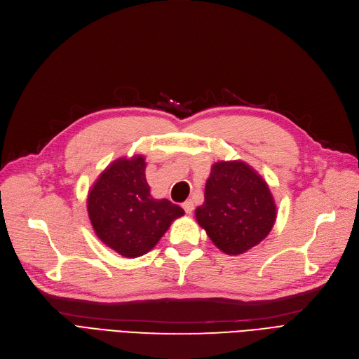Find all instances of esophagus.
<instances>
[{"label": "esophagus", "mask_w": 359, "mask_h": 359, "mask_svg": "<svg viewBox=\"0 0 359 359\" xmlns=\"http://www.w3.org/2000/svg\"><path fill=\"white\" fill-rule=\"evenodd\" d=\"M182 207H183V210H184L186 214H192V211H194V202H192L191 199L184 201L183 204H182Z\"/></svg>", "instance_id": "esophagus-1"}]
</instances>
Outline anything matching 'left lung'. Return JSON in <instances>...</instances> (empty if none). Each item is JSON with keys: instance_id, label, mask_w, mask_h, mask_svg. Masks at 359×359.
I'll use <instances>...</instances> for the list:
<instances>
[{"instance_id": "1", "label": "left lung", "mask_w": 359, "mask_h": 359, "mask_svg": "<svg viewBox=\"0 0 359 359\" xmlns=\"http://www.w3.org/2000/svg\"><path fill=\"white\" fill-rule=\"evenodd\" d=\"M195 215L218 249L239 255L266 239L276 205L267 183L248 164L220 161L211 168L204 205Z\"/></svg>"}]
</instances>
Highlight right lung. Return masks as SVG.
Listing matches in <instances>:
<instances>
[{
	"label": "right lung",
	"mask_w": 359,
	"mask_h": 359,
	"mask_svg": "<svg viewBox=\"0 0 359 359\" xmlns=\"http://www.w3.org/2000/svg\"><path fill=\"white\" fill-rule=\"evenodd\" d=\"M145 160L121 158L108 167L88 196V212L98 238L126 258L147 254L184 211L168 199H154Z\"/></svg>",
	"instance_id": "add662e5"
}]
</instances>
